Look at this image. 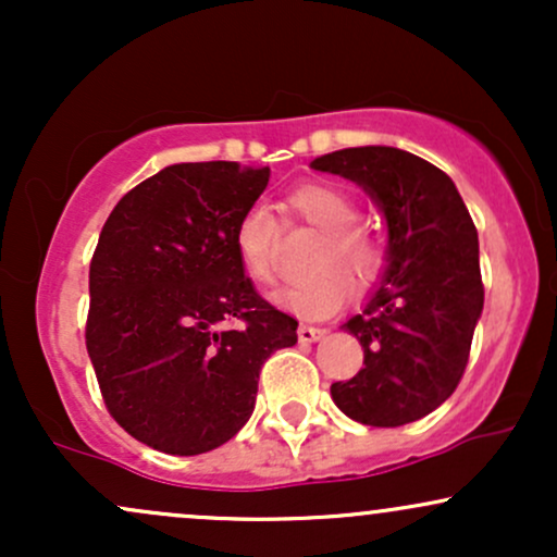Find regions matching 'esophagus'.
I'll return each mask as SVG.
<instances>
[{"label":"esophagus","instance_id":"obj_1","mask_svg":"<svg viewBox=\"0 0 557 557\" xmlns=\"http://www.w3.org/2000/svg\"><path fill=\"white\" fill-rule=\"evenodd\" d=\"M324 337L322 327H311V324H300L298 327V341L300 343H317Z\"/></svg>","mask_w":557,"mask_h":557}]
</instances>
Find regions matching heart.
I'll return each instance as SVG.
<instances>
[{"mask_svg": "<svg viewBox=\"0 0 557 557\" xmlns=\"http://www.w3.org/2000/svg\"><path fill=\"white\" fill-rule=\"evenodd\" d=\"M285 209L296 220L324 233L317 248L314 267H343L354 280H372L382 264V246L369 230L356 225L359 207L354 196L327 183H306L285 196ZM235 257L240 270L257 285H272L277 277L280 222L267 203H251L235 222ZM348 298V280L341 272L327 270L304 283L285 287L272 296L280 309L296 311L300 317H324L341 309Z\"/></svg>", "mask_w": 557, "mask_h": 557, "instance_id": "obj_1", "label": "heart"}]
</instances>
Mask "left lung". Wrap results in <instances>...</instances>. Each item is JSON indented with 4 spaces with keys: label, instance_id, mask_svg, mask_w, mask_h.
I'll return each mask as SVG.
<instances>
[{
    "label": "left lung",
    "instance_id": "1",
    "mask_svg": "<svg viewBox=\"0 0 557 557\" xmlns=\"http://www.w3.org/2000/svg\"><path fill=\"white\" fill-rule=\"evenodd\" d=\"M311 168L361 185L387 222L380 285L343 324L363 369L332 400L361 424H411L450 398L469 361L484 306L476 227L456 183L411 151L359 146Z\"/></svg>",
    "mask_w": 557,
    "mask_h": 557
}]
</instances>
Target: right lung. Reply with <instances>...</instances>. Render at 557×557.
Here are the masks:
<instances>
[{
  "mask_svg": "<svg viewBox=\"0 0 557 557\" xmlns=\"http://www.w3.org/2000/svg\"><path fill=\"white\" fill-rule=\"evenodd\" d=\"M267 183L270 168L170 164L101 227L86 348L114 421L154 450L225 445L251 419L261 363L298 343L296 319L259 296L233 246Z\"/></svg>",
  "mask_w": 557,
  "mask_h": 557,
  "instance_id": "right-lung-1",
  "label": "right lung"
}]
</instances>
